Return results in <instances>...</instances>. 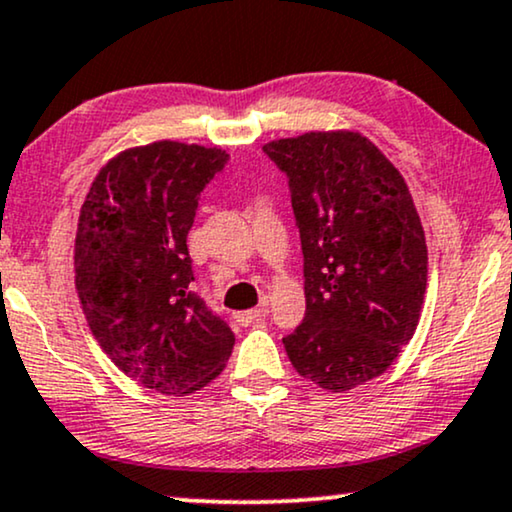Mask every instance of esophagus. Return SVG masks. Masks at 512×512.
I'll use <instances>...</instances> for the list:
<instances>
[{
    "instance_id": "1",
    "label": "esophagus",
    "mask_w": 512,
    "mask_h": 512,
    "mask_svg": "<svg viewBox=\"0 0 512 512\" xmlns=\"http://www.w3.org/2000/svg\"><path fill=\"white\" fill-rule=\"evenodd\" d=\"M267 314H269V302L264 300L257 309H250V312H238L236 321L241 323V326H252V323L267 319Z\"/></svg>"
}]
</instances>
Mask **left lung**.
<instances>
[{"mask_svg": "<svg viewBox=\"0 0 512 512\" xmlns=\"http://www.w3.org/2000/svg\"><path fill=\"white\" fill-rule=\"evenodd\" d=\"M288 177L307 312L283 338L290 364L323 390L385 373L416 333L428 245L397 167L359 132H307L264 146Z\"/></svg>", "mask_w": 512, "mask_h": 512, "instance_id": "obj_1", "label": "left lung"}]
</instances>
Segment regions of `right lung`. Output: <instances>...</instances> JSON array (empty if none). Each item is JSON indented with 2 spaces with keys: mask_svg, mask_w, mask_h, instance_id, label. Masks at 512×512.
Masks as SVG:
<instances>
[{
  "mask_svg": "<svg viewBox=\"0 0 512 512\" xmlns=\"http://www.w3.org/2000/svg\"><path fill=\"white\" fill-rule=\"evenodd\" d=\"M222 148L155 141L115 155L80 210L75 286L96 342L122 373L167 397L224 371L234 333L191 290L189 236Z\"/></svg>",
  "mask_w": 512,
  "mask_h": 512,
  "instance_id": "1",
  "label": "right lung"
}]
</instances>
